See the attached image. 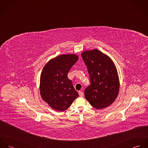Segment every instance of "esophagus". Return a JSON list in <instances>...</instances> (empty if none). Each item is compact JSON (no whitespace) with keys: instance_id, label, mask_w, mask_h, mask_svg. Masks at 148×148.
Returning <instances> with one entry per match:
<instances>
[{"instance_id":"esophagus-1","label":"esophagus","mask_w":148,"mask_h":148,"mask_svg":"<svg viewBox=\"0 0 148 148\" xmlns=\"http://www.w3.org/2000/svg\"><path fill=\"white\" fill-rule=\"evenodd\" d=\"M79 95L80 97H83L84 96V93L82 91H79Z\"/></svg>"}]
</instances>
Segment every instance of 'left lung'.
Instances as JSON below:
<instances>
[{
  "instance_id": "8db88e82",
  "label": "left lung",
  "mask_w": 148,
  "mask_h": 148,
  "mask_svg": "<svg viewBox=\"0 0 148 148\" xmlns=\"http://www.w3.org/2000/svg\"><path fill=\"white\" fill-rule=\"evenodd\" d=\"M90 84L84 90L85 99L93 108L101 109L111 105L117 97L120 82L112 60L95 49L82 53Z\"/></svg>"
}]
</instances>
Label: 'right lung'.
I'll list each match as a JSON object with an SVG mask.
<instances>
[{"label": "right lung", "instance_id": "add662e5", "mask_svg": "<svg viewBox=\"0 0 148 148\" xmlns=\"http://www.w3.org/2000/svg\"><path fill=\"white\" fill-rule=\"evenodd\" d=\"M78 56L74 54L61 55L51 60L42 69L40 83L42 99L52 109L66 110L79 97L68 73L76 63Z\"/></svg>", "mask_w": 148, "mask_h": 148}]
</instances>
